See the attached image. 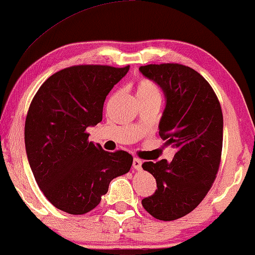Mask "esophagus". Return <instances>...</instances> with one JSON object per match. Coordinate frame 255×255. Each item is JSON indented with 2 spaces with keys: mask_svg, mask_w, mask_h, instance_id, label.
Listing matches in <instances>:
<instances>
[{
  "mask_svg": "<svg viewBox=\"0 0 255 255\" xmlns=\"http://www.w3.org/2000/svg\"><path fill=\"white\" fill-rule=\"evenodd\" d=\"M141 159L140 158H138V157H135L133 158V161H132V166H133V169H136V170H141Z\"/></svg>",
  "mask_w": 255,
  "mask_h": 255,
  "instance_id": "esophagus-1",
  "label": "esophagus"
}]
</instances>
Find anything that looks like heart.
Returning a JSON list of instances; mask_svg holds the SVG:
<instances>
[{"label": "heart", "mask_w": 255, "mask_h": 255, "mask_svg": "<svg viewBox=\"0 0 255 255\" xmlns=\"http://www.w3.org/2000/svg\"><path fill=\"white\" fill-rule=\"evenodd\" d=\"M136 94L137 97H150V96L159 97V91H158L157 85L155 84L152 80L140 79L137 82Z\"/></svg>", "instance_id": "b5f03b06"}]
</instances>
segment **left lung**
Masks as SVG:
<instances>
[{
    "instance_id": "1",
    "label": "left lung",
    "mask_w": 255,
    "mask_h": 255,
    "mask_svg": "<svg viewBox=\"0 0 255 255\" xmlns=\"http://www.w3.org/2000/svg\"><path fill=\"white\" fill-rule=\"evenodd\" d=\"M139 71L165 94L158 133L166 145L176 148L171 162L143 163L157 189L141 205L154 218L175 221L200 204L216 179L223 149L222 107L210 84L191 67L149 64Z\"/></svg>"
}]
</instances>
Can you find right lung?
I'll return each mask as SVG.
<instances>
[{
	"instance_id": "1",
	"label": "right lung",
	"mask_w": 255,
	"mask_h": 255,
	"mask_svg": "<svg viewBox=\"0 0 255 255\" xmlns=\"http://www.w3.org/2000/svg\"><path fill=\"white\" fill-rule=\"evenodd\" d=\"M129 65H75L49 76L34 94L24 125L28 161L56 208L83 215L100 204L112 179L130 170L125 150L107 152L86 128L102 120L108 94Z\"/></svg>"
}]
</instances>
